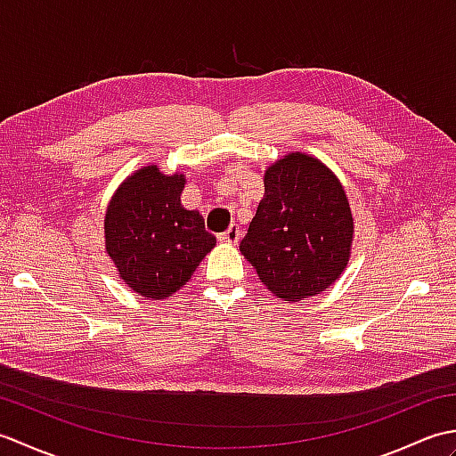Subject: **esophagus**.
I'll return each instance as SVG.
<instances>
[{
  "label": "esophagus",
  "instance_id": "esophagus-1",
  "mask_svg": "<svg viewBox=\"0 0 456 456\" xmlns=\"http://www.w3.org/2000/svg\"><path fill=\"white\" fill-rule=\"evenodd\" d=\"M240 239V229L239 225H231L225 233L219 235V240H223V243H229V245H237Z\"/></svg>",
  "mask_w": 456,
  "mask_h": 456
}]
</instances>
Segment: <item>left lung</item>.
Segmentation results:
<instances>
[{
	"label": "left lung",
	"instance_id": "1",
	"mask_svg": "<svg viewBox=\"0 0 456 456\" xmlns=\"http://www.w3.org/2000/svg\"><path fill=\"white\" fill-rule=\"evenodd\" d=\"M353 239L341 180L314 154L296 151L265 170V198L239 248L268 292L289 304L335 284Z\"/></svg>",
	"mask_w": 456,
	"mask_h": 456
}]
</instances>
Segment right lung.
I'll list each match as a JSON object with an SVG mask.
<instances>
[{
  "mask_svg": "<svg viewBox=\"0 0 456 456\" xmlns=\"http://www.w3.org/2000/svg\"><path fill=\"white\" fill-rule=\"evenodd\" d=\"M183 183L186 174L149 164L119 183L105 209V253L144 299L176 294L217 243L200 211L182 206Z\"/></svg>",
  "mask_w": 456,
  "mask_h": 456,
  "instance_id": "add662e5",
  "label": "right lung"
}]
</instances>
